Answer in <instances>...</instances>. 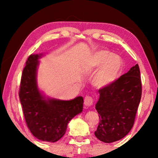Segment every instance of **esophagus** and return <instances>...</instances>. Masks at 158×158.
<instances>
[{"label":"esophagus","instance_id":"esophagus-1","mask_svg":"<svg viewBox=\"0 0 158 158\" xmlns=\"http://www.w3.org/2000/svg\"><path fill=\"white\" fill-rule=\"evenodd\" d=\"M93 100L92 97H90V96H85L84 99V105L85 106H90L93 105Z\"/></svg>","mask_w":158,"mask_h":158}]
</instances>
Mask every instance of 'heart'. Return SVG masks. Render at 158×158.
Segmentation results:
<instances>
[{
  "label": "heart",
  "instance_id": "b5f03b06",
  "mask_svg": "<svg viewBox=\"0 0 158 158\" xmlns=\"http://www.w3.org/2000/svg\"><path fill=\"white\" fill-rule=\"evenodd\" d=\"M122 64L121 58L108 50H99L93 53L87 60V65L90 69L99 67L93 78V85L104 88L111 84L121 73Z\"/></svg>",
  "mask_w": 158,
  "mask_h": 158
}]
</instances>
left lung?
<instances>
[{
  "label": "left lung",
  "instance_id": "8db88e82",
  "mask_svg": "<svg viewBox=\"0 0 158 158\" xmlns=\"http://www.w3.org/2000/svg\"><path fill=\"white\" fill-rule=\"evenodd\" d=\"M138 64L108 86L98 90L95 105L100 117L95 135L105 143L118 141L132 129L139 105L142 85Z\"/></svg>",
  "mask_w": 158,
  "mask_h": 158
}]
</instances>
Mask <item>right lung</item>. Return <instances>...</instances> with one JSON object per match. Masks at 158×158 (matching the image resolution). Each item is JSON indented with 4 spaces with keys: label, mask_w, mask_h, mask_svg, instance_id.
Returning <instances> with one entry per match:
<instances>
[{
    "label": "right lung",
    "mask_w": 158,
    "mask_h": 158,
    "mask_svg": "<svg viewBox=\"0 0 158 158\" xmlns=\"http://www.w3.org/2000/svg\"><path fill=\"white\" fill-rule=\"evenodd\" d=\"M40 55L28 58L21 74L19 96L26 125L39 140L56 142L65 135L69 121L83 109L84 99H45L37 89L36 71Z\"/></svg>",
    "instance_id": "right-lung-1"
}]
</instances>
